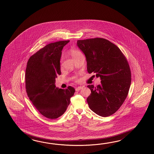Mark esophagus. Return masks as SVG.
<instances>
[{"instance_id": "obj_1", "label": "esophagus", "mask_w": 154, "mask_h": 154, "mask_svg": "<svg viewBox=\"0 0 154 154\" xmlns=\"http://www.w3.org/2000/svg\"><path fill=\"white\" fill-rule=\"evenodd\" d=\"M82 88H83V87H82V86H78V87L76 88L75 91H78L80 90H81V89H82Z\"/></svg>"}]
</instances>
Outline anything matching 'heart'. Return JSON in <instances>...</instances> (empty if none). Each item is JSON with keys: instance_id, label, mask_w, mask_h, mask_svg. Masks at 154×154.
<instances>
[{"instance_id": "heart-1", "label": "heart", "mask_w": 154, "mask_h": 154, "mask_svg": "<svg viewBox=\"0 0 154 154\" xmlns=\"http://www.w3.org/2000/svg\"><path fill=\"white\" fill-rule=\"evenodd\" d=\"M70 54L72 56V58H75L76 56H78L79 54H82V53L80 52V51H79L78 50H76V49H71L70 50Z\"/></svg>"}]
</instances>
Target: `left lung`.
I'll return each mask as SVG.
<instances>
[{
	"label": "left lung",
	"instance_id": "8db88e82",
	"mask_svg": "<svg viewBox=\"0 0 154 154\" xmlns=\"http://www.w3.org/2000/svg\"><path fill=\"white\" fill-rule=\"evenodd\" d=\"M77 46L85 54L88 73L101 80L96 87L88 86L91 91L87 98L89 107L101 117L113 115L125 102L131 86L127 59L117 46L105 38L78 40Z\"/></svg>",
	"mask_w": 154,
	"mask_h": 154
}]
</instances>
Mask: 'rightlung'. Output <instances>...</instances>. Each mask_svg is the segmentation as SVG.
I'll return each mask as SVG.
<instances>
[{
  "label": "right lung",
  "instance_id": "right-lung-1",
  "mask_svg": "<svg viewBox=\"0 0 154 154\" xmlns=\"http://www.w3.org/2000/svg\"><path fill=\"white\" fill-rule=\"evenodd\" d=\"M70 41L52 43L31 56L25 74L28 97L35 107L45 117L58 118L66 111L75 89L56 88V78L60 75L62 51Z\"/></svg>",
  "mask_w": 154,
  "mask_h": 154
}]
</instances>
